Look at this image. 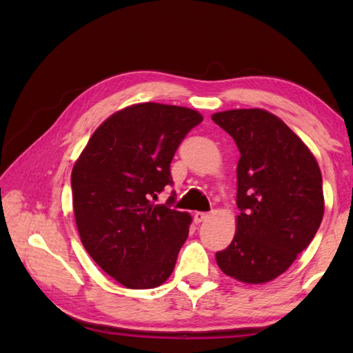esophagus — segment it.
I'll list each match as a JSON object with an SVG mask.
<instances>
[{
	"label": "esophagus",
	"instance_id": "esophagus-1",
	"mask_svg": "<svg viewBox=\"0 0 353 353\" xmlns=\"http://www.w3.org/2000/svg\"><path fill=\"white\" fill-rule=\"evenodd\" d=\"M208 218H210V214H208V213H202V212H196L194 213V221H196V223H204V221H207Z\"/></svg>",
	"mask_w": 353,
	"mask_h": 353
}]
</instances>
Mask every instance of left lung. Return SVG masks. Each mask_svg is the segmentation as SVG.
Wrapping results in <instances>:
<instances>
[{
    "label": "left lung",
    "instance_id": "1",
    "mask_svg": "<svg viewBox=\"0 0 353 353\" xmlns=\"http://www.w3.org/2000/svg\"><path fill=\"white\" fill-rule=\"evenodd\" d=\"M212 119L235 140L236 232L216 252L225 276L266 283L283 274L324 216L322 176L314 155L279 117L263 109L218 112Z\"/></svg>",
    "mask_w": 353,
    "mask_h": 353
}]
</instances>
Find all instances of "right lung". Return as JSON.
<instances>
[{
    "label": "right lung",
    "instance_id": "1",
    "mask_svg": "<svg viewBox=\"0 0 353 353\" xmlns=\"http://www.w3.org/2000/svg\"><path fill=\"white\" fill-rule=\"evenodd\" d=\"M199 112L143 103L113 113L94 130L71 172L81 241L103 271L130 290L171 276L191 216L154 204L172 183L171 160Z\"/></svg>",
    "mask_w": 353,
    "mask_h": 353
}]
</instances>
